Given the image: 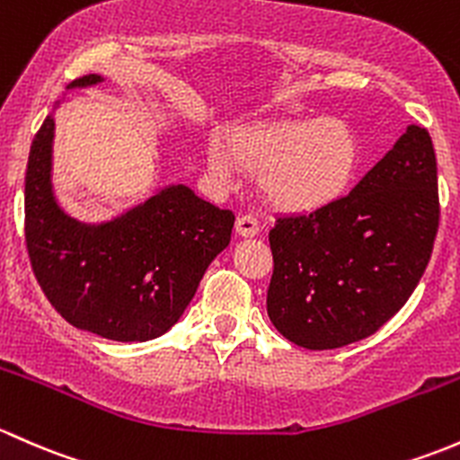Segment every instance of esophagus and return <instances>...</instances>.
<instances>
[{"mask_svg": "<svg viewBox=\"0 0 460 460\" xmlns=\"http://www.w3.org/2000/svg\"><path fill=\"white\" fill-rule=\"evenodd\" d=\"M234 230L239 236H254V234H259V221L254 219L252 215H243L236 219Z\"/></svg>", "mask_w": 460, "mask_h": 460, "instance_id": "1", "label": "esophagus"}]
</instances>
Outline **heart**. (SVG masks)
I'll list each match as a JSON object with an SVG mask.
<instances>
[{"label":"heart","instance_id":"heart-1","mask_svg":"<svg viewBox=\"0 0 460 460\" xmlns=\"http://www.w3.org/2000/svg\"><path fill=\"white\" fill-rule=\"evenodd\" d=\"M234 165L257 174L259 192L274 210L310 215L345 197L358 174L361 144L339 117L236 124L208 148L212 177L228 181Z\"/></svg>","mask_w":460,"mask_h":460}]
</instances>
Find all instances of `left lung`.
I'll return each mask as SVG.
<instances>
[{"instance_id": "obj_1", "label": "left lung", "mask_w": 460, "mask_h": 460, "mask_svg": "<svg viewBox=\"0 0 460 460\" xmlns=\"http://www.w3.org/2000/svg\"><path fill=\"white\" fill-rule=\"evenodd\" d=\"M437 190L432 137L407 126L349 195L325 210L279 217L270 230L274 328L301 348L334 349L387 323L432 257Z\"/></svg>"}]
</instances>
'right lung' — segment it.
Segmentation results:
<instances>
[{
    "instance_id": "add662e5",
    "label": "right lung",
    "mask_w": 460,
    "mask_h": 460,
    "mask_svg": "<svg viewBox=\"0 0 460 460\" xmlns=\"http://www.w3.org/2000/svg\"><path fill=\"white\" fill-rule=\"evenodd\" d=\"M99 82L102 75H86L66 88ZM53 137L50 112L32 139L23 190L37 283L75 328L126 343L157 339L181 319L208 265L228 248L234 215L177 183L115 219L82 224L55 199Z\"/></svg>"
}]
</instances>
